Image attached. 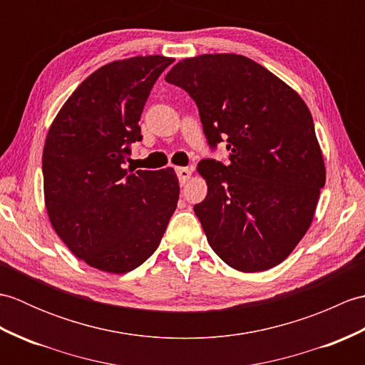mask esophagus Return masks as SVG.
<instances>
[{
	"instance_id": "34e87169",
	"label": "esophagus",
	"mask_w": 365,
	"mask_h": 365,
	"mask_svg": "<svg viewBox=\"0 0 365 365\" xmlns=\"http://www.w3.org/2000/svg\"><path fill=\"white\" fill-rule=\"evenodd\" d=\"M175 173H177V177H178V182L185 185L190 180L192 170L190 168H175Z\"/></svg>"
}]
</instances>
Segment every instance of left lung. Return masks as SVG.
Wrapping results in <instances>:
<instances>
[{
  "label": "left lung",
  "mask_w": 365,
  "mask_h": 365,
  "mask_svg": "<svg viewBox=\"0 0 365 365\" xmlns=\"http://www.w3.org/2000/svg\"><path fill=\"white\" fill-rule=\"evenodd\" d=\"M166 81L195 100L208 144L227 141V165H197L208 191L195 213L208 245L243 273L279 265L311 227L327 180L304 100L265 67L235 53L178 61Z\"/></svg>",
  "instance_id": "obj_1"
}]
</instances>
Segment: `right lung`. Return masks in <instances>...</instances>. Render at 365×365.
I'll list each match as a JSON object with an SVG mask.
<instances>
[{
    "instance_id": "add662e5",
    "label": "right lung",
    "mask_w": 365,
    "mask_h": 365,
    "mask_svg": "<svg viewBox=\"0 0 365 365\" xmlns=\"http://www.w3.org/2000/svg\"><path fill=\"white\" fill-rule=\"evenodd\" d=\"M173 58L150 54L113 61L91 73L54 118L42 170L46 213L76 257L123 274L157 251L175 212L173 168L128 170L130 144L150 89Z\"/></svg>"
}]
</instances>
